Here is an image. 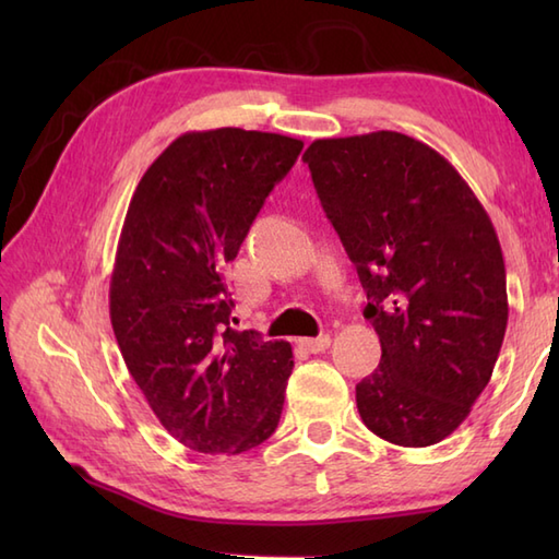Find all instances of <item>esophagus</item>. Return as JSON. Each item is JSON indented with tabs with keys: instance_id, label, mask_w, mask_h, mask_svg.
Segmentation results:
<instances>
[{
	"instance_id": "1",
	"label": "esophagus",
	"mask_w": 559,
	"mask_h": 559,
	"mask_svg": "<svg viewBox=\"0 0 559 559\" xmlns=\"http://www.w3.org/2000/svg\"><path fill=\"white\" fill-rule=\"evenodd\" d=\"M300 346L307 350V353H322L331 346V336H317V338H300Z\"/></svg>"
}]
</instances>
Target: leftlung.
Segmentation results:
<instances>
[{
	"mask_svg": "<svg viewBox=\"0 0 559 559\" xmlns=\"http://www.w3.org/2000/svg\"><path fill=\"white\" fill-rule=\"evenodd\" d=\"M302 160L382 343L355 386L360 418L391 444L442 442L488 386L507 331L488 211L444 156L399 132L317 139Z\"/></svg>",
	"mask_w": 559,
	"mask_h": 559,
	"instance_id": "left-lung-1",
	"label": "left lung"
}]
</instances>
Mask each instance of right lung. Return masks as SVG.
<instances>
[{
	"label": "right lung",
	"mask_w": 559,
	"mask_h": 559,
	"mask_svg": "<svg viewBox=\"0 0 559 559\" xmlns=\"http://www.w3.org/2000/svg\"><path fill=\"white\" fill-rule=\"evenodd\" d=\"M300 151V139L271 132H187L129 201L110 278L112 331L160 425L201 454H242L281 420L293 348L230 326L223 269Z\"/></svg>",
	"instance_id": "obj_1"
}]
</instances>
